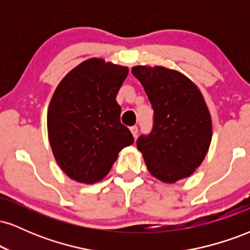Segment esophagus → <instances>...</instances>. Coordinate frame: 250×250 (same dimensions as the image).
Returning <instances> with one entry per match:
<instances>
[{
	"mask_svg": "<svg viewBox=\"0 0 250 250\" xmlns=\"http://www.w3.org/2000/svg\"><path fill=\"white\" fill-rule=\"evenodd\" d=\"M130 131L131 134H133V136L136 137L137 134H139V128H137L136 125H133V127H130Z\"/></svg>",
	"mask_w": 250,
	"mask_h": 250,
	"instance_id": "esophagus-1",
	"label": "esophagus"
}]
</instances>
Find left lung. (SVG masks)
<instances>
[{
  "instance_id": "left-lung-1",
  "label": "left lung",
  "mask_w": 250,
  "mask_h": 250,
  "mask_svg": "<svg viewBox=\"0 0 250 250\" xmlns=\"http://www.w3.org/2000/svg\"><path fill=\"white\" fill-rule=\"evenodd\" d=\"M131 73L154 109L153 129L136 142L149 173L166 183L190 176L205 159L213 135L200 89L183 74L160 65H136Z\"/></svg>"
}]
</instances>
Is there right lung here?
Segmentation results:
<instances>
[{"label":"right lung","mask_w":250,"mask_h":250,"mask_svg":"<svg viewBox=\"0 0 250 250\" xmlns=\"http://www.w3.org/2000/svg\"><path fill=\"white\" fill-rule=\"evenodd\" d=\"M128 73V67L94 57L80 63L57 85L48 108V136L56 162L70 179L99 182L120 151L134 143L116 102Z\"/></svg>","instance_id":"add662e5"}]
</instances>
